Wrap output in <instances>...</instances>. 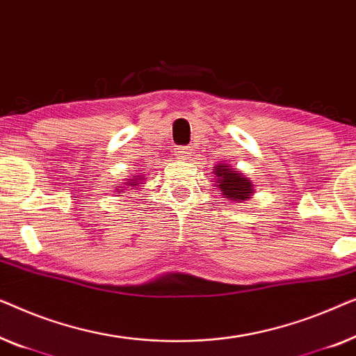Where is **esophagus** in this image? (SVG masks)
<instances>
[{
	"label": "esophagus",
	"mask_w": 356,
	"mask_h": 356,
	"mask_svg": "<svg viewBox=\"0 0 356 356\" xmlns=\"http://www.w3.org/2000/svg\"><path fill=\"white\" fill-rule=\"evenodd\" d=\"M176 156L179 159H182V161H185V159H188L190 156H192V152L187 147H179L176 148Z\"/></svg>",
	"instance_id": "obj_1"
}]
</instances>
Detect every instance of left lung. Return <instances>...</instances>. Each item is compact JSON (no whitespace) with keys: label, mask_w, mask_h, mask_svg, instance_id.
<instances>
[{"label":"left lung","mask_w":356,"mask_h":356,"mask_svg":"<svg viewBox=\"0 0 356 356\" xmlns=\"http://www.w3.org/2000/svg\"><path fill=\"white\" fill-rule=\"evenodd\" d=\"M213 174L216 187L221 190V195L227 202L243 203L248 202L254 195V185L252 180L245 177L237 169L229 166V164H216V168L213 169Z\"/></svg>","instance_id":"8db88e82"}]
</instances>
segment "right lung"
Returning <instances> with one entry per match:
<instances>
[{
  "label": "right lung",
  "mask_w": 356,
  "mask_h": 356,
  "mask_svg": "<svg viewBox=\"0 0 356 356\" xmlns=\"http://www.w3.org/2000/svg\"><path fill=\"white\" fill-rule=\"evenodd\" d=\"M143 180H145V177H143V176H132V177H129L124 184H118V185H114V190H116L118 193H122L124 190H126V188L138 190V188H140V185L143 184ZM119 197H122V195H119Z\"/></svg>",
  "instance_id": "obj_1"
}]
</instances>
